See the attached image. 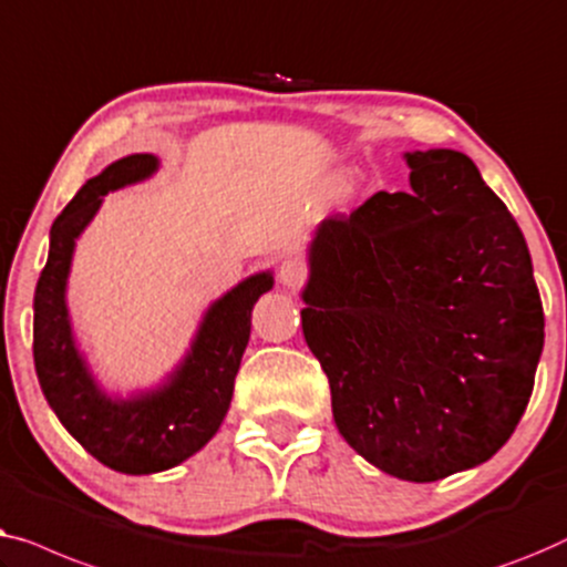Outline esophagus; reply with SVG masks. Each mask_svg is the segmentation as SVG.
<instances>
[{
    "label": "esophagus",
    "mask_w": 567,
    "mask_h": 567,
    "mask_svg": "<svg viewBox=\"0 0 567 567\" xmlns=\"http://www.w3.org/2000/svg\"><path fill=\"white\" fill-rule=\"evenodd\" d=\"M277 277H280L282 287H287V290H295V287H300L302 280H306V267H302L298 259H287L280 265V272H277Z\"/></svg>",
    "instance_id": "esophagus-1"
}]
</instances>
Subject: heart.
I'll return each mask as SVG.
<instances>
[{
    "mask_svg": "<svg viewBox=\"0 0 567 567\" xmlns=\"http://www.w3.org/2000/svg\"><path fill=\"white\" fill-rule=\"evenodd\" d=\"M360 193H362V177L360 172L354 169L339 172L329 187V197L333 205H352L357 197H360Z\"/></svg>",
    "mask_w": 567,
    "mask_h": 567,
    "instance_id": "heart-1",
    "label": "heart"
}]
</instances>
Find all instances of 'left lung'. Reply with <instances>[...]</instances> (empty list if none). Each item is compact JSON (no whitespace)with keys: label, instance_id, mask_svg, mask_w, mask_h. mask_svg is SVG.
Returning <instances> with one entry per match:
<instances>
[{"label":"left lung","instance_id":"8db88e82","mask_svg":"<svg viewBox=\"0 0 567 567\" xmlns=\"http://www.w3.org/2000/svg\"><path fill=\"white\" fill-rule=\"evenodd\" d=\"M403 158L409 193L316 228L300 318L347 444L382 473L434 483L514 434L545 313L524 234L473 158Z\"/></svg>","mask_w":567,"mask_h":567}]
</instances>
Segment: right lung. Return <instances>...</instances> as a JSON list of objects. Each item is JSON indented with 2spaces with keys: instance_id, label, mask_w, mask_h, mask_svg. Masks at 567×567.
Segmentation results:
<instances>
[{
  "instance_id": "right-lung-1",
  "label": "right lung",
  "mask_w": 567,
  "mask_h": 567,
  "mask_svg": "<svg viewBox=\"0 0 567 567\" xmlns=\"http://www.w3.org/2000/svg\"><path fill=\"white\" fill-rule=\"evenodd\" d=\"M158 172L154 154H131L86 179L51 226V249L33 300V357L48 405L66 432L102 465L125 475L177 467L213 440L226 419L234 380L251 333V310L272 290V272H257L207 306L193 344L156 388L110 395L79 352L66 306L76 238L107 193Z\"/></svg>"
}]
</instances>
